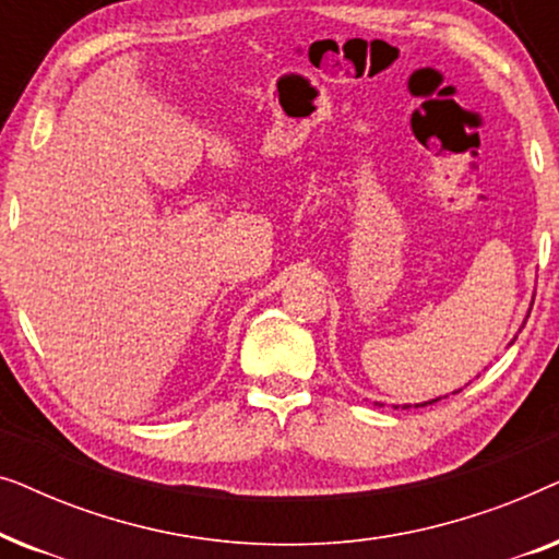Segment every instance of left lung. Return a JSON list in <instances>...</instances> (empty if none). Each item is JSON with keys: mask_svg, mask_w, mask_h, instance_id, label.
Instances as JSON below:
<instances>
[{"mask_svg": "<svg viewBox=\"0 0 559 559\" xmlns=\"http://www.w3.org/2000/svg\"><path fill=\"white\" fill-rule=\"evenodd\" d=\"M514 341H516V335H514ZM514 341H511V343H514ZM511 343H509V346H511ZM457 392H461V389H457ZM457 392H453V394H457ZM448 396V394H445ZM438 400H442V396H438ZM438 400H430V402H423V404H415V407H427V404H435V402H438ZM396 409V407H394ZM402 409H409V404H404V407Z\"/></svg>", "mask_w": 559, "mask_h": 559, "instance_id": "left-lung-1", "label": "left lung"}]
</instances>
